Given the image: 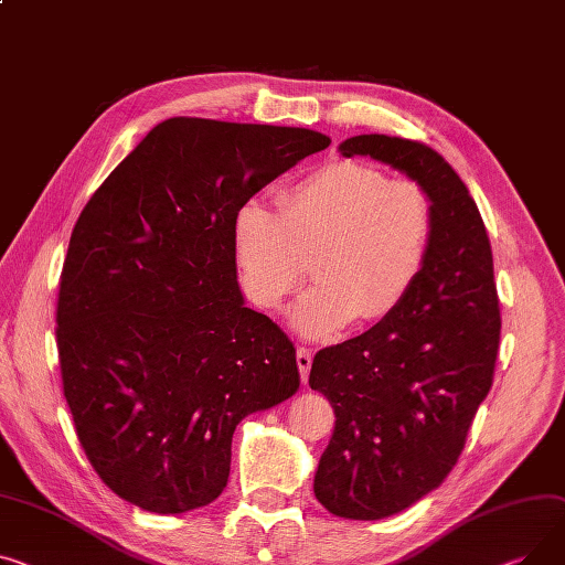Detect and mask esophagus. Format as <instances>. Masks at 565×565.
<instances>
[{
    "label": "esophagus",
    "mask_w": 565,
    "mask_h": 565,
    "mask_svg": "<svg viewBox=\"0 0 565 565\" xmlns=\"http://www.w3.org/2000/svg\"><path fill=\"white\" fill-rule=\"evenodd\" d=\"M311 363H313V352L309 348H297V367H299V374H302L305 384L309 382Z\"/></svg>",
    "instance_id": "1"
}]
</instances>
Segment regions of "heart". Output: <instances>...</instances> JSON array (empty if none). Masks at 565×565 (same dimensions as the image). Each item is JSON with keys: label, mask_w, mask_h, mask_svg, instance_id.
Wrapping results in <instances>:
<instances>
[{"label": "heart", "mask_w": 565, "mask_h": 565, "mask_svg": "<svg viewBox=\"0 0 565 565\" xmlns=\"http://www.w3.org/2000/svg\"><path fill=\"white\" fill-rule=\"evenodd\" d=\"M434 234V202L418 181L335 159L290 185L279 206L243 202L232 247L245 292L270 311L302 288L313 258L318 284L290 322L307 338H331L354 318L374 324L404 305L427 268Z\"/></svg>", "instance_id": "b5f03b06"}]
</instances>
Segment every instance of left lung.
Segmentation results:
<instances>
[{
  "instance_id": "8db88e82",
  "label": "left lung",
  "mask_w": 565,
  "mask_h": 565,
  "mask_svg": "<svg viewBox=\"0 0 565 565\" xmlns=\"http://www.w3.org/2000/svg\"><path fill=\"white\" fill-rule=\"evenodd\" d=\"M418 181L436 213L427 268L404 305L316 354L309 386L335 413L313 491L338 518L382 520L443 483L493 384L500 302L493 254L466 183L423 142L363 134L338 145Z\"/></svg>"
}]
</instances>
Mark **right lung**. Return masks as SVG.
Listing matches in <instances>:
<instances>
[{"label":"right lung","mask_w":565,"mask_h":565,"mask_svg":"<svg viewBox=\"0 0 565 565\" xmlns=\"http://www.w3.org/2000/svg\"><path fill=\"white\" fill-rule=\"evenodd\" d=\"M329 142L302 127L170 118L74 224L56 311L63 393L122 500L161 515L211 504L238 423L297 393L290 338L245 305L232 222Z\"/></svg>","instance_id":"right-lung-1"}]
</instances>
